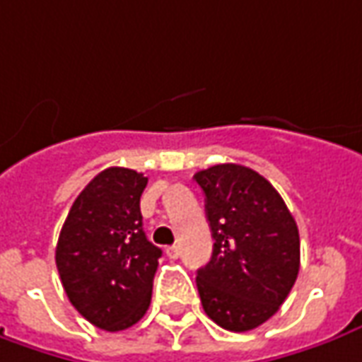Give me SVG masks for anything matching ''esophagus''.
<instances>
[{"mask_svg": "<svg viewBox=\"0 0 362 362\" xmlns=\"http://www.w3.org/2000/svg\"><path fill=\"white\" fill-rule=\"evenodd\" d=\"M166 255H168L170 259H176V257L180 255V247H178V245H168V247H166Z\"/></svg>", "mask_w": 362, "mask_h": 362, "instance_id": "obj_1", "label": "esophagus"}]
</instances>
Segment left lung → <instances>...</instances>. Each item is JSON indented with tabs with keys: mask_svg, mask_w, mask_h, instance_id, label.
Returning <instances> with one entry per match:
<instances>
[{
	"mask_svg": "<svg viewBox=\"0 0 362 362\" xmlns=\"http://www.w3.org/2000/svg\"><path fill=\"white\" fill-rule=\"evenodd\" d=\"M206 196L212 259L196 285L206 315L243 333L274 317L299 274V230L284 198L262 174L216 164L194 174Z\"/></svg>",
	"mask_w": 362,
	"mask_h": 362,
	"instance_id": "8db88e82",
	"label": "left lung"
}]
</instances>
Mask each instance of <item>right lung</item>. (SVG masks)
<instances>
[{"instance_id":"add662e5","label":"right lung","mask_w":362,"mask_h":362,"mask_svg":"<svg viewBox=\"0 0 362 362\" xmlns=\"http://www.w3.org/2000/svg\"><path fill=\"white\" fill-rule=\"evenodd\" d=\"M148 178L130 168L98 172L73 202L55 262L69 301L98 329L122 331L148 311L160 247L142 230Z\"/></svg>"}]
</instances>
